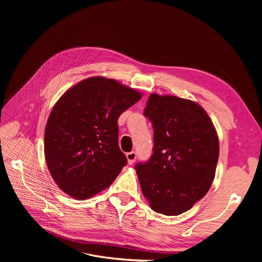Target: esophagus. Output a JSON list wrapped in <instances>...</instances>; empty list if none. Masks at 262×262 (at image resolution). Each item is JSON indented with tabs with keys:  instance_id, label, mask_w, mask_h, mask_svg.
<instances>
[{
	"instance_id": "1",
	"label": "esophagus",
	"mask_w": 262,
	"mask_h": 262,
	"mask_svg": "<svg viewBox=\"0 0 262 262\" xmlns=\"http://www.w3.org/2000/svg\"><path fill=\"white\" fill-rule=\"evenodd\" d=\"M126 160H128V163L130 165H132L137 160V153L134 152V150H132V152L126 153Z\"/></svg>"
}]
</instances>
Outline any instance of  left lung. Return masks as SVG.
<instances>
[{
  "mask_svg": "<svg viewBox=\"0 0 262 262\" xmlns=\"http://www.w3.org/2000/svg\"><path fill=\"white\" fill-rule=\"evenodd\" d=\"M144 116L154 130L153 154L136 170L153 211L173 216L207 194L215 176L219 138L210 117L196 102L152 94Z\"/></svg>",
  "mask_w": 262,
  "mask_h": 262,
  "instance_id": "1",
  "label": "left lung"
}]
</instances>
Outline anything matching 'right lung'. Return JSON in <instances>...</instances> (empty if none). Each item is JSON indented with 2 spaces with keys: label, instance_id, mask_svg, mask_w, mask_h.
<instances>
[{
  "label": "right lung",
  "instance_id": "1",
  "mask_svg": "<svg viewBox=\"0 0 262 262\" xmlns=\"http://www.w3.org/2000/svg\"><path fill=\"white\" fill-rule=\"evenodd\" d=\"M141 93L113 78L94 76L62 95L45 130V157L53 180L85 200L113 184L126 165L118 145V119Z\"/></svg>",
  "mask_w": 262,
  "mask_h": 262
}]
</instances>
